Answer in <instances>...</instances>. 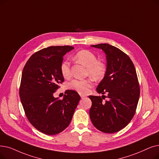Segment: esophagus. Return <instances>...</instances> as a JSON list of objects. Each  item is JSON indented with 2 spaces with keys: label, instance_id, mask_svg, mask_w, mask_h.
Segmentation results:
<instances>
[{
  "label": "esophagus",
  "instance_id": "esophagus-1",
  "mask_svg": "<svg viewBox=\"0 0 159 159\" xmlns=\"http://www.w3.org/2000/svg\"><path fill=\"white\" fill-rule=\"evenodd\" d=\"M86 95H82V94H80V98H82V99H84V98H86Z\"/></svg>",
  "mask_w": 159,
  "mask_h": 159
}]
</instances>
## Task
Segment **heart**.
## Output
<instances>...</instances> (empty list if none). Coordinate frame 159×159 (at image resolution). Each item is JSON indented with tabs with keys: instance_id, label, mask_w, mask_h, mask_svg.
<instances>
[{
	"instance_id": "b5f03b06",
	"label": "heart",
	"mask_w": 159,
	"mask_h": 159,
	"mask_svg": "<svg viewBox=\"0 0 159 159\" xmlns=\"http://www.w3.org/2000/svg\"><path fill=\"white\" fill-rule=\"evenodd\" d=\"M75 59L78 62L86 67V75L89 76L95 80H101L107 73V66L102 61L98 60L95 55L89 50L82 49L75 54ZM60 70L61 75L64 78L71 76L70 64L69 61L64 60L61 63ZM93 86V80L88 78L84 80L74 79L70 82V87L80 93L86 94Z\"/></svg>"
}]
</instances>
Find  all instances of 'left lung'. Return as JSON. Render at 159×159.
<instances>
[{
  "mask_svg": "<svg viewBox=\"0 0 159 159\" xmlns=\"http://www.w3.org/2000/svg\"><path fill=\"white\" fill-rule=\"evenodd\" d=\"M107 55V73L97 88L102 95H89L92 105L89 117L95 128L102 133H114L125 127L135 114L140 97V85L132 60L125 52L108 43L92 45Z\"/></svg>",
  "mask_w": 159,
  "mask_h": 159,
  "instance_id": "left-lung-1",
  "label": "left lung"
}]
</instances>
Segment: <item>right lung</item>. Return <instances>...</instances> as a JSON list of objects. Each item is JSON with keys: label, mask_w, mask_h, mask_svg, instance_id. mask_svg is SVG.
I'll return each instance as SVG.
<instances>
[{"label": "right lung", "mask_w": 159, "mask_h": 159, "mask_svg": "<svg viewBox=\"0 0 159 159\" xmlns=\"http://www.w3.org/2000/svg\"><path fill=\"white\" fill-rule=\"evenodd\" d=\"M72 46H51L33 54L23 68L19 96L27 119L40 132L54 135L66 129L80 99L74 90H66L63 99L53 93L64 81L60 66Z\"/></svg>", "instance_id": "1"}]
</instances>
